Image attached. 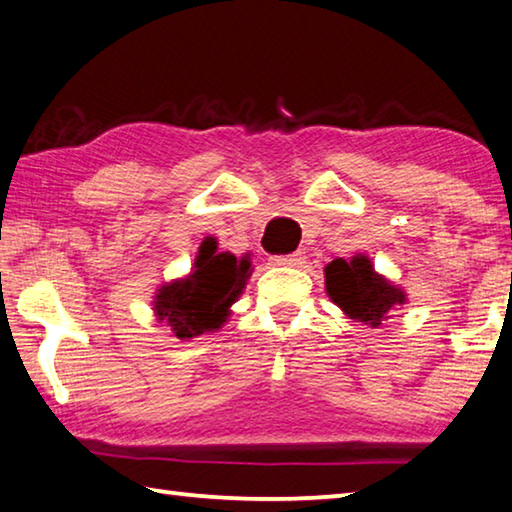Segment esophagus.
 <instances>
[{
    "instance_id": "esophagus-1",
    "label": "esophagus",
    "mask_w": 512,
    "mask_h": 512,
    "mask_svg": "<svg viewBox=\"0 0 512 512\" xmlns=\"http://www.w3.org/2000/svg\"><path fill=\"white\" fill-rule=\"evenodd\" d=\"M271 264H275V266H300V264H305V255H302V253L277 255V257H271Z\"/></svg>"
}]
</instances>
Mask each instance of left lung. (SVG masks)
<instances>
[{"instance_id": "obj_1", "label": "left lung", "mask_w": 512, "mask_h": 512, "mask_svg": "<svg viewBox=\"0 0 512 512\" xmlns=\"http://www.w3.org/2000/svg\"><path fill=\"white\" fill-rule=\"evenodd\" d=\"M329 300L354 323L381 327L397 307L406 305V291L375 271L368 255L336 257L325 266Z\"/></svg>"}]
</instances>
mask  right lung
Returning <instances> with one entry per match:
<instances>
[{
	"mask_svg": "<svg viewBox=\"0 0 512 512\" xmlns=\"http://www.w3.org/2000/svg\"><path fill=\"white\" fill-rule=\"evenodd\" d=\"M216 246L214 237L203 239L192 273L164 282L153 296L155 318L167 323L180 341L221 329L253 273L250 255L219 253Z\"/></svg>",
	"mask_w": 512,
	"mask_h": 512,
	"instance_id": "1",
	"label": "right lung"
}]
</instances>
